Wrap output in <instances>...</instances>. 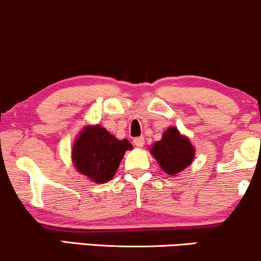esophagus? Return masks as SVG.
<instances>
[{"mask_svg":"<svg viewBox=\"0 0 261 261\" xmlns=\"http://www.w3.org/2000/svg\"><path fill=\"white\" fill-rule=\"evenodd\" d=\"M134 144L136 147H143L144 144V138L143 137H135L134 138Z\"/></svg>","mask_w":261,"mask_h":261,"instance_id":"esophagus-1","label":"esophagus"}]
</instances>
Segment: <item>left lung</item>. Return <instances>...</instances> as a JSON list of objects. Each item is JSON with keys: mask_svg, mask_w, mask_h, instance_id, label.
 Returning <instances> with one entry per match:
<instances>
[{"mask_svg": "<svg viewBox=\"0 0 261 261\" xmlns=\"http://www.w3.org/2000/svg\"><path fill=\"white\" fill-rule=\"evenodd\" d=\"M151 154L166 174H176L193 163L194 147L189 138L182 136L176 127H169L163 138L154 143Z\"/></svg>", "mask_w": 261, "mask_h": 261, "instance_id": "obj_1", "label": "left lung"}]
</instances>
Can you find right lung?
Masks as SVG:
<instances>
[{"label": "right lung", "instance_id": "1", "mask_svg": "<svg viewBox=\"0 0 261 261\" xmlns=\"http://www.w3.org/2000/svg\"><path fill=\"white\" fill-rule=\"evenodd\" d=\"M133 149L127 140L119 141L100 125L82 131L73 146L72 159L79 172L95 183L112 179L125 151Z\"/></svg>", "mask_w": 261, "mask_h": 261}]
</instances>
